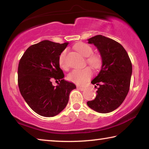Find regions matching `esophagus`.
Returning <instances> with one entry per match:
<instances>
[{
  "mask_svg": "<svg viewBox=\"0 0 149 149\" xmlns=\"http://www.w3.org/2000/svg\"><path fill=\"white\" fill-rule=\"evenodd\" d=\"M77 89H79V90L81 91H85V89H86L85 87H79V86H77Z\"/></svg>",
  "mask_w": 149,
  "mask_h": 149,
  "instance_id": "1",
  "label": "esophagus"
}]
</instances>
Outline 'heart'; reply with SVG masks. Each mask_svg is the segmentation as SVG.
<instances>
[{"label":"heart","mask_w":149,"mask_h":149,"mask_svg":"<svg viewBox=\"0 0 149 149\" xmlns=\"http://www.w3.org/2000/svg\"><path fill=\"white\" fill-rule=\"evenodd\" d=\"M75 49L79 53L86 58V62L93 70H99L102 64V59L100 54L93 53V48L89 45L84 42L79 43L75 45ZM67 50H65L60 55L58 62L60 66L64 70L69 68L66 62ZM93 72L89 67H86L83 69H77L73 70L68 74V79L74 84L79 85H84L91 78Z\"/></svg>","instance_id":"obj_1"}]
</instances>
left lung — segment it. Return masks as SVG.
<instances>
[{
    "instance_id": "left-lung-1",
    "label": "left lung",
    "mask_w": 149,
    "mask_h": 149,
    "mask_svg": "<svg viewBox=\"0 0 149 149\" xmlns=\"http://www.w3.org/2000/svg\"><path fill=\"white\" fill-rule=\"evenodd\" d=\"M88 41L99 50L102 64L99 74L91 81L99 86L97 96L87 104L96 112L109 113L122 104L129 92L132 62L122 45L114 40L99 35Z\"/></svg>"
}]
</instances>
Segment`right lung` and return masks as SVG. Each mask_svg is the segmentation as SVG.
<instances>
[{
  "label": "right lung",
  "mask_w": 149,
  "mask_h": 149,
  "mask_svg": "<svg viewBox=\"0 0 149 149\" xmlns=\"http://www.w3.org/2000/svg\"><path fill=\"white\" fill-rule=\"evenodd\" d=\"M68 42L60 44L48 40L33 45L20 59L17 69V84L27 104L40 116L53 117L64 109L69 95L76 88L65 81L58 59ZM52 79L60 81L56 86Z\"/></svg>",
  "instance_id": "1"
}]
</instances>
